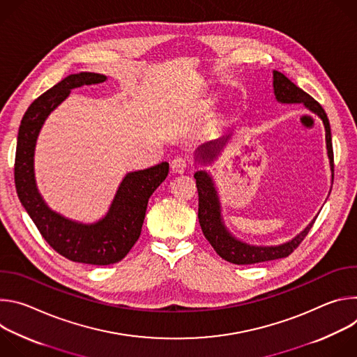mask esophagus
<instances>
[{
	"mask_svg": "<svg viewBox=\"0 0 357 357\" xmlns=\"http://www.w3.org/2000/svg\"><path fill=\"white\" fill-rule=\"evenodd\" d=\"M186 168H188V161L185 158L176 157L171 162V171L174 174H183L186 171Z\"/></svg>",
	"mask_w": 357,
	"mask_h": 357,
	"instance_id": "esophagus-1",
	"label": "esophagus"
}]
</instances>
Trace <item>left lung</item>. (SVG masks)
<instances>
[{
	"label": "left lung",
	"mask_w": 357,
	"mask_h": 357,
	"mask_svg": "<svg viewBox=\"0 0 357 357\" xmlns=\"http://www.w3.org/2000/svg\"><path fill=\"white\" fill-rule=\"evenodd\" d=\"M273 86H274V96L278 103H282V105L302 103L310 112H312L322 120L325 127L326 151H328V158H329V165L332 171V181H333L332 134H331V124L325 110L317 100H314L308 93H305L302 89L295 86L281 72H277V70L273 72ZM227 141H229V137L209 141L206 144L200 145L195 152L196 161L202 165H212L215 160H218V157L222 154V151L226 146ZM193 176L196 179V188L199 195L197 218H199L202 231L219 256L229 263L244 266V264H256V263L288 257L289 254L301 244L305 236L308 234V231L311 230L315 222L314 219L292 240L278 245H254V244L244 243L236 238L227 230L223 222L220 199H219V193L212 175L206 171H196Z\"/></svg>",
	"instance_id": "obj_1"
}]
</instances>
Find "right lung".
<instances>
[{"mask_svg": "<svg viewBox=\"0 0 357 357\" xmlns=\"http://www.w3.org/2000/svg\"><path fill=\"white\" fill-rule=\"evenodd\" d=\"M106 80L107 76L91 72L69 75L39 96L22 117L14 168L18 197L42 237L61 256L91 266L114 264L127 256L141 234L148 199L169 172L168 162L128 172L116 192L109 212L96 223L87 225L68 219L46 205L36 188L33 168L39 131L47 116L68 98L70 90Z\"/></svg>", "mask_w": 357, "mask_h": 357, "instance_id": "1", "label": "right lung"}]
</instances>
